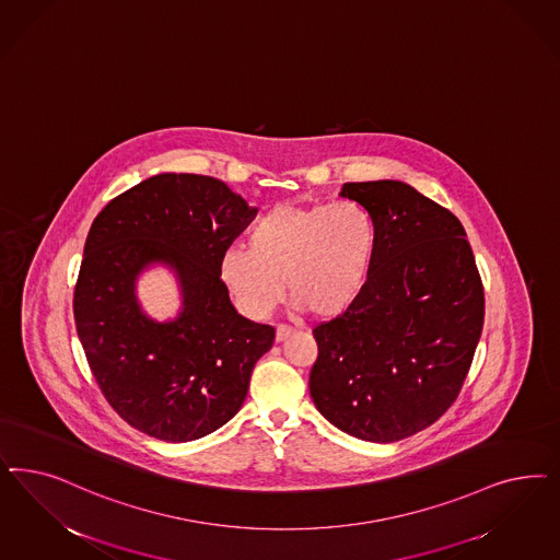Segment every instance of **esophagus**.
<instances>
[{
	"instance_id": "esophagus-1",
	"label": "esophagus",
	"mask_w": 560,
	"mask_h": 560,
	"mask_svg": "<svg viewBox=\"0 0 560 560\" xmlns=\"http://www.w3.org/2000/svg\"><path fill=\"white\" fill-rule=\"evenodd\" d=\"M292 334H294V329L289 327V325H278V327H276V342H284V340H289Z\"/></svg>"
}]
</instances>
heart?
Wrapping results in <instances>:
<instances>
[{
	"instance_id": "b5f03b06",
	"label": "heart",
	"mask_w": 560,
	"mask_h": 560,
	"mask_svg": "<svg viewBox=\"0 0 560 560\" xmlns=\"http://www.w3.org/2000/svg\"><path fill=\"white\" fill-rule=\"evenodd\" d=\"M247 245L220 255V278L236 307L255 319L266 317L289 287L296 307L331 319L366 284L377 226L354 201L280 203L253 224Z\"/></svg>"
}]
</instances>
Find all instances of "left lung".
<instances>
[{
	"mask_svg": "<svg viewBox=\"0 0 560 560\" xmlns=\"http://www.w3.org/2000/svg\"><path fill=\"white\" fill-rule=\"evenodd\" d=\"M377 226L359 299L317 325L308 392L325 420L371 443L420 433L450 410L485 324L462 222L404 180L343 183Z\"/></svg>",
	"mask_w": 560,
	"mask_h": 560,
	"instance_id": "1",
	"label": "left lung"
}]
</instances>
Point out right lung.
Listing matches in <instances>:
<instances>
[{
    "mask_svg": "<svg viewBox=\"0 0 560 560\" xmlns=\"http://www.w3.org/2000/svg\"><path fill=\"white\" fill-rule=\"evenodd\" d=\"M255 217L257 208L222 180L163 173L94 218L73 319L103 394L133 429L187 443L241 410L276 331L236 313L220 280V255ZM156 265L180 287V313L166 323L150 318L135 292Z\"/></svg>",
    "mask_w": 560,
    "mask_h": 560,
    "instance_id": "obj_1",
    "label": "right lung"
}]
</instances>
